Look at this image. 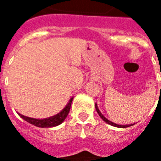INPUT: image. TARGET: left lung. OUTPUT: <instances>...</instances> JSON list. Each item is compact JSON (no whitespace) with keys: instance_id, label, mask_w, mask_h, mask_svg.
<instances>
[{"instance_id":"1","label":"left lung","mask_w":161,"mask_h":161,"mask_svg":"<svg viewBox=\"0 0 161 161\" xmlns=\"http://www.w3.org/2000/svg\"><path fill=\"white\" fill-rule=\"evenodd\" d=\"M95 108H96V110H97V112L98 113L99 116H100V117H101V118L103 119L105 122H106V123L111 125V126H114V127H116V128H128V127H130V126H133L134 124H135V123H132V124H128V125H120V124H116V123H114V122H112V121H110L109 120H108V119L105 117L104 115L102 114L101 111H100V110H99V108H98L97 104V103L95 104Z\"/></svg>"}]
</instances>
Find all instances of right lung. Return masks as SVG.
Listing matches in <instances>:
<instances>
[{"mask_svg": "<svg viewBox=\"0 0 161 161\" xmlns=\"http://www.w3.org/2000/svg\"><path fill=\"white\" fill-rule=\"evenodd\" d=\"M72 100H73V97L70 98L66 106L59 113H58L56 115L51 116V117H47V118H32V117L25 116V115H21L19 113H18V115L27 122H29V123H31L32 125H34L36 127H39V128H53V127H56L58 125L61 124L64 121V119L66 118V116L70 112V105H71Z\"/></svg>", "mask_w": 161, "mask_h": 161, "instance_id": "obj_1", "label": "right lung"}]
</instances>
